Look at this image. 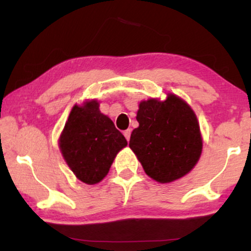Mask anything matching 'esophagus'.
Segmentation results:
<instances>
[{
	"mask_svg": "<svg viewBox=\"0 0 251 251\" xmlns=\"http://www.w3.org/2000/svg\"><path fill=\"white\" fill-rule=\"evenodd\" d=\"M131 132H132L131 128H127L126 131H124V135H125V138L127 139V142L129 140V137H131Z\"/></svg>",
	"mask_w": 251,
	"mask_h": 251,
	"instance_id": "obj_1",
	"label": "esophagus"
}]
</instances>
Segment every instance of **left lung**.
I'll use <instances>...</instances> for the list:
<instances>
[{
	"label": "left lung",
	"instance_id": "1",
	"mask_svg": "<svg viewBox=\"0 0 251 251\" xmlns=\"http://www.w3.org/2000/svg\"><path fill=\"white\" fill-rule=\"evenodd\" d=\"M129 148L150 177L170 183L192 170L201 153L197 118L190 106L170 94L165 101H142Z\"/></svg>",
	"mask_w": 251,
	"mask_h": 251
}]
</instances>
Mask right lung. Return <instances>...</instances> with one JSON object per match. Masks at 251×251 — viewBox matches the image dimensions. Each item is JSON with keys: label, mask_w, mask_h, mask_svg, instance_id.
Listing matches in <instances>:
<instances>
[{"label": "right lung", "mask_w": 251, "mask_h": 251, "mask_svg": "<svg viewBox=\"0 0 251 251\" xmlns=\"http://www.w3.org/2000/svg\"><path fill=\"white\" fill-rule=\"evenodd\" d=\"M127 145L113 122L103 116L96 100L75 105L60 137L66 163L77 179L97 184L108 174L118 152Z\"/></svg>", "instance_id": "1"}]
</instances>
